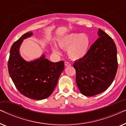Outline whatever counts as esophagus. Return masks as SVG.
Returning a JSON list of instances; mask_svg holds the SVG:
<instances>
[{
	"label": "esophagus",
	"instance_id": "obj_1",
	"mask_svg": "<svg viewBox=\"0 0 126 126\" xmlns=\"http://www.w3.org/2000/svg\"><path fill=\"white\" fill-rule=\"evenodd\" d=\"M65 66H71V64L68 61H65Z\"/></svg>",
	"mask_w": 126,
	"mask_h": 126
}]
</instances>
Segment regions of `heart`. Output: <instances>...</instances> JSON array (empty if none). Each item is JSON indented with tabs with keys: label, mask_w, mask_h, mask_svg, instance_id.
<instances>
[{
	"label": "heart",
	"mask_w": 126,
	"mask_h": 126,
	"mask_svg": "<svg viewBox=\"0 0 126 126\" xmlns=\"http://www.w3.org/2000/svg\"><path fill=\"white\" fill-rule=\"evenodd\" d=\"M60 47L67 50L69 57L72 60H79L87 54L91 45V39L86 34L70 33L65 35L58 42ZM54 52L59 53L57 47H54Z\"/></svg>",
	"instance_id": "obj_1"
}]
</instances>
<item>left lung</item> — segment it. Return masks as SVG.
Here are the masks:
<instances>
[{
	"label": "left lung",
	"mask_w": 126,
	"mask_h": 126,
	"mask_svg": "<svg viewBox=\"0 0 126 126\" xmlns=\"http://www.w3.org/2000/svg\"><path fill=\"white\" fill-rule=\"evenodd\" d=\"M97 34L99 38L91 45L87 54L73 63L77 85L86 96H95L108 89L118 69L115 42L100 29Z\"/></svg>",
	"instance_id": "obj_1"
}]
</instances>
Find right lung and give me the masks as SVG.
Masks as SVG:
<instances>
[{
	"label": "right lung",
	"instance_id": "add662e5",
	"mask_svg": "<svg viewBox=\"0 0 126 126\" xmlns=\"http://www.w3.org/2000/svg\"><path fill=\"white\" fill-rule=\"evenodd\" d=\"M32 35L23 34L10 49L8 61L9 75L20 94L30 99L40 100L51 95L64 69V62L53 63L43 56L39 59L26 62L20 56L19 48L24 39Z\"/></svg>",
	"mask_w": 126,
	"mask_h": 126
}]
</instances>
